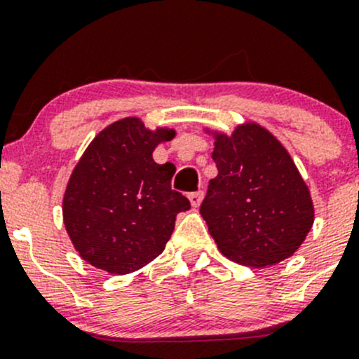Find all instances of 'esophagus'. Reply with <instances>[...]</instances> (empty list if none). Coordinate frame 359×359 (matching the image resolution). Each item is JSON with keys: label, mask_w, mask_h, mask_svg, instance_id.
I'll return each instance as SVG.
<instances>
[{"label": "esophagus", "mask_w": 359, "mask_h": 359, "mask_svg": "<svg viewBox=\"0 0 359 359\" xmlns=\"http://www.w3.org/2000/svg\"><path fill=\"white\" fill-rule=\"evenodd\" d=\"M201 198H203V191H194V193H189V201L193 207H198L201 203Z\"/></svg>", "instance_id": "34e87169"}]
</instances>
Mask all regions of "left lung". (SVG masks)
<instances>
[{
  "instance_id": "1",
  "label": "left lung",
  "mask_w": 359,
  "mask_h": 359,
  "mask_svg": "<svg viewBox=\"0 0 359 359\" xmlns=\"http://www.w3.org/2000/svg\"><path fill=\"white\" fill-rule=\"evenodd\" d=\"M217 177L200 207L219 250L231 261L263 268L293 256L314 222L307 184L279 140L247 123L215 135Z\"/></svg>"
}]
</instances>
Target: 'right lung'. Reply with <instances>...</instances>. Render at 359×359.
I'll use <instances>...</instances> for the list:
<instances>
[{
	"mask_svg": "<svg viewBox=\"0 0 359 359\" xmlns=\"http://www.w3.org/2000/svg\"><path fill=\"white\" fill-rule=\"evenodd\" d=\"M175 137L126 117L96 135L73 170L62 198V221L82 259L109 273H130L165 250L189 200L172 189L175 166L152 152Z\"/></svg>",
	"mask_w": 359,
	"mask_h": 359,
	"instance_id": "add662e5",
	"label": "right lung"
}]
</instances>
